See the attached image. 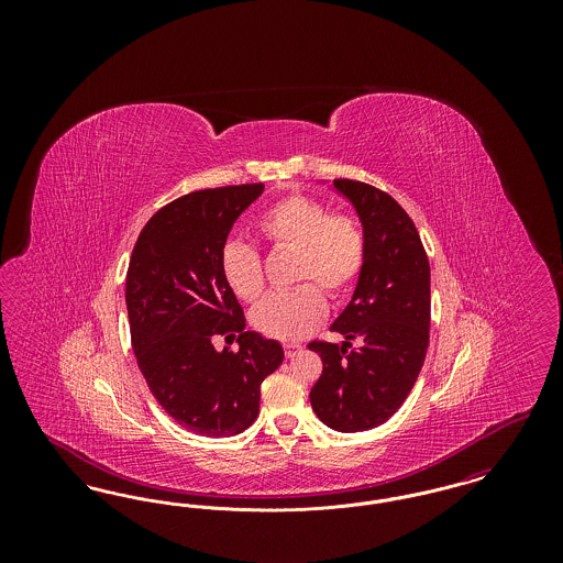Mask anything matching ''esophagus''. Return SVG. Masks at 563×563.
<instances>
[{
	"label": "esophagus",
	"instance_id": "34e87169",
	"mask_svg": "<svg viewBox=\"0 0 563 563\" xmlns=\"http://www.w3.org/2000/svg\"><path fill=\"white\" fill-rule=\"evenodd\" d=\"M301 352V346L299 344H285V354H287V358H294L295 354H299Z\"/></svg>",
	"mask_w": 563,
	"mask_h": 563
}]
</instances>
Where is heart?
<instances>
[{
  "label": "heart",
  "instance_id": "heart-1",
  "mask_svg": "<svg viewBox=\"0 0 563 563\" xmlns=\"http://www.w3.org/2000/svg\"><path fill=\"white\" fill-rule=\"evenodd\" d=\"M257 230L272 249L297 253L294 291L272 294L255 306L253 324L276 340L294 342L308 335L327 314L329 297L349 294L365 262V241L358 223L349 214H329V209L310 198L294 194L274 202L257 219ZM221 274L228 287L244 301L264 291L262 257L242 242H228L221 251ZM320 286L314 288L311 283Z\"/></svg>",
  "mask_w": 563,
  "mask_h": 563
}]
</instances>
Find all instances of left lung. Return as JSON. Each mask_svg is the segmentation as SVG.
Instances as JSON below:
<instances>
[{
  "mask_svg": "<svg viewBox=\"0 0 563 563\" xmlns=\"http://www.w3.org/2000/svg\"><path fill=\"white\" fill-rule=\"evenodd\" d=\"M333 188L358 214L365 262L349 306L331 324L344 335L342 346H308L322 358L310 402L329 429L361 432L401 407L424 365L430 266L413 221L393 196L350 179H333ZM350 339L357 340L356 350Z\"/></svg>",
  "mask_w": 563,
  "mask_h": 563,
  "instance_id": "1",
  "label": "left lung"
}]
</instances>
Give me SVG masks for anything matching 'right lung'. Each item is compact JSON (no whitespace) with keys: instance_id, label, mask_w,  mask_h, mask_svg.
Instances as JSON below:
<instances>
[{"instance_id":"1","label":"right lung","mask_w":563,"mask_h":563,"mask_svg":"<svg viewBox=\"0 0 563 563\" xmlns=\"http://www.w3.org/2000/svg\"><path fill=\"white\" fill-rule=\"evenodd\" d=\"M264 184L191 191L162 207L134 244L126 310L134 356L152 395L184 429L232 437L260 413L262 382L285 358L276 340L244 331L241 303L221 274L234 221ZM240 333V352L214 334Z\"/></svg>"}]
</instances>
